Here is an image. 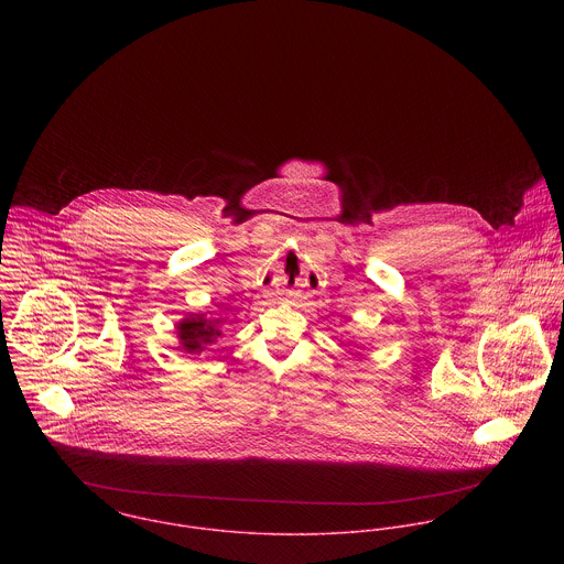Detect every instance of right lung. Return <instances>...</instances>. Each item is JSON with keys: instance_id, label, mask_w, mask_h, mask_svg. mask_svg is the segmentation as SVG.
Segmentation results:
<instances>
[{"instance_id": "obj_1", "label": "right lung", "mask_w": 564, "mask_h": 564, "mask_svg": "<svg viewBox=\"0 0 564 564\" xmlns=\"http://www.w3.org/2000/svg\"><path fill=\"white\" fill-rule=\"evenodd\" d=\"M224 319L206 317L204 313H191L177 323V338L186 354H199L221 336Z\"/></svg>"}]
</instances>
